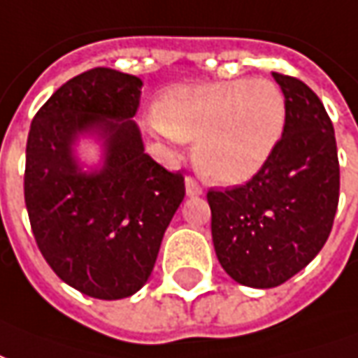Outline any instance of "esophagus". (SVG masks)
Segmentation results:
<instances>
[{
    "label": "esophagus",
    "instance_id": "1",
    "mask_svg": "<svg viewBox=\"0 0 358 358\" xmlns=\"http://www.w3.org/2000/svg\"><path fill=\"white\" fill-rule=\"evenodd\" d=\"M185 187H187V194L189 196H200L202 194V185L194 177H187L185 179Z\"/></svg>",
    "mask_w": 358,
    "mask_h": 358
}]
</instances>
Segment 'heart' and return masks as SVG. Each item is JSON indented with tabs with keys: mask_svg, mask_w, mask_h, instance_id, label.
I'll list each match as a JSON object with an SVG mask.
<instances>
[{
	"mask_svg": "<svg viewBox=\"0 0 358 358\" xmlns=\"http://www.w3.org/2000/svg\"><path fill=\"white\" fill-rule=\"evenodd\" d=\"M156 124L177 141H196L194 162L213 182L234 185L263 168L282 137L286 99L268 80L173 87L156 106Z\"/></svg>",
	"mask_w": 358,
	"mask_h": 358,
	"instance_id": "heart-1",
	"label": "heart"
}]
</instances>
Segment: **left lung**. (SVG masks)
<instances>
[{
	"mask_svg": "<svg viewBox=\"0 0 358 358\" xmlns=\"http://www.w3.org/2000/svg\"><path fill=\"white\" fill-rule=\"evenodd\" d=\"M286 99V124L263 168L244 185L210 189L211 236L227 275L275 288L315 259L340 202V162L332 120L317 93L273 72Z\"/></svg>",
	"mask_w": 358,
	"mask_h": 358,
	"instance_id": "obj_1",
	"label": "left lung"
}]
</instances>
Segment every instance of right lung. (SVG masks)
<instances>
[{"label":"right lung","mask_w":358,"mask_h":358,"mask_svg":"<svg viewBox=\"0 0 358 358\" xmlns=\"http://www.w3.org/2000/svg\"><path fill=\"white\" fill-rule=\"evenodd\" d=\"M137 76L93 69L61 85L36 112L26 143L24 202L34 238L64 282L96 299L133 296L147 282L162 238L185 198L181 171H168L143 148L133 122ZM107 139L99 174L71 158L78 132Z\"/></svg>","instance_id":"obj_1"}]
</instances>
